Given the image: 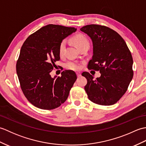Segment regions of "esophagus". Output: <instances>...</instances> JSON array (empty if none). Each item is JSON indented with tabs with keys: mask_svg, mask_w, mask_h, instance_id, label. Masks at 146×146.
Here are the masks:
<instances>
[{
	"mask_svg": "<svg viewBox=\"0 0 146 146\" xmlns=\"http://www.w3.org/2000/svg\"><path fill=\"white\" fill-rule=\"evenodd\" d=\"M76 75L78 77L81 76V73H80V72H76Z\"/></svg>",
	"mask_w": 146,
	"mask_h": 146,
	"instance_id": "34e87169",
	"label": "esophagus"
}]
</instances>
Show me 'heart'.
Here are the masks:
<instances>
[{
  "label": "heart",
  "mask_w": 146,
  "mask_h": 146,
  "mask_svg": "<svg viewBox=\"0 0 146 146\" xmlns=\"http://www.w3.org/2000/svg\"><path fill=\"white\" fill-rule=\"evenodd\" d=\"M73 41L74 43L78 46V47L81 49L83 47H88L90 46V42L88 39L83 35H76L73 38ZM66 40H63L59 46V54L62 56H63L65 52V49H66ZM64 67L68 70L76 71L78 70L81 65L80 63H78V61H73V60H69L66 61L64 64Z\"/></svg>",
  "instance_id": "heart-1"
}]
</instances>
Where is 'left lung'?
<instances>
[{
  "mask_svg": "<svg viewBox=\"0 0 146 146\" xmlns=\"http://www.w3.org/2000/svg\"><path fill=\"white\" fill-rule=\"evenodd\" d=\"M80 30L93 42L94 54L88 68L101 73L94 79L89 73H82L87 80L85 90L88 98L98 105H113L125 94L133 78L131 52L122 37L107 26L90 24Z\"/></svg>",
  "mask_w": 146,
  "mask_h": 146,
  "instance_id": "8db88e82",
  "label": "left lung"
}]
</instances>
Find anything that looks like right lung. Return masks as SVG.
Returning <instances> with one entry per match:
<instances>
[{
  "label": "right lung",
  "mask_w": 146,
  "mask_h": 146,
  "mask_svg": "<svg viewBox=\"0 0 146 146\" xmlns=\"http://www.w3.org/2000/svg\"><path fill=\"white\" fill-rule=\"evenodd\" d=\"M75 27L48 24L31 35L22 46L16 71L22 91L31 104L43 110H52L66 100L77 76L65 70L51 78L55 62L60 60L59 46L75 32Z\"/></svg>",
  "instance_id": "obj_1"
}]
</instances>
